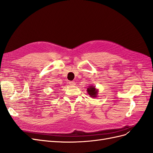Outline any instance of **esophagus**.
<instances>
[{
  "instance_id": "esophagus-1",
  "label": "esophagus",
  "mask_w": 153,
  "mask_h": 153,
  "mask_svg": "<svg viewBox=\"0 0 153 153\" xmlns=\"http://www.w3.org/2000/svg\"><path fill=\"white\" fill-rule=\"evenodd\" d=\"M68 84H69L70 85L74 86V85H76V82H74V81H69V82H68Z\"/></svg>"
}]
</instances>
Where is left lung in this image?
I'll return each instance as SVG.
<instances>
[{"instance_id": "left-lung-1", "label": "left lung", "mask_w": 153, "mask_h": 153, "mask_svg": "<svg viewBox=\"0 0 153 153\" xmlns=\"http://www.w3.org/2000/svg\"><path fill=\"white\" fill-rule=\"evenodd\" d=\"M87 91H88V94L90 97L95 98L97 97V94H98V90L95 88V86H90L88 88H87Z\"/></svg>"}]
</instances>
